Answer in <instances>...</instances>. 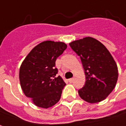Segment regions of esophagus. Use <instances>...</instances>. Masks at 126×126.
<instances>
[{"mask_svg": "<svg viewBox=\"0 0 126 126\" xmlns=\"http://www.w3.org/2000/svg\"><path fill=\"white\" fill-rule=\"evenodd\" d=\"M68 81H69V82H70V83H72V82H73V81H74V78H71V79H69Z\"/></svg>", "mask_w": 126, "mask_h": 126, "instance_id": "1", "label": "esophagus"}]
</instances>
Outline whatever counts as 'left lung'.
<instances>
[{"mask_svg":"<svg viewBox=\"0 0 126 126\" xmlns=\"http://www.w3.org/2000/svg\"><path fill=\"white\" fill-rule=\"evenodd\" d=\"M71 48L81 58L85 75V84L78 92L81 99L96 103L106 99L115 88L118 67L110 52L92 37L70 43Z\"/></svg>","mask_w":126,"mask_h":126,"instance_id":"1","label":"left lung"}]
</instances>
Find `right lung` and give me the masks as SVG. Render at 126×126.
Masks as SVG:
<instances>
[{
  "label": "right lung",
  "instance_id": "add662e5",
  "mask_svg": "<svg viewBox=\"0 0 126 126\" xmlns=\"http://www.w3.org/2000/svg\"><path fill=\"white\" fill-rule=\"evenodd\" d=\"M66 48L63 42H42L31 50L21 64L20 86L35 106L48 108L61 99L66 84L60 76H56L55 62Z\"/></svg>",
  "mask_w": 126,
  "mask_h": 126
}]
</instances>
